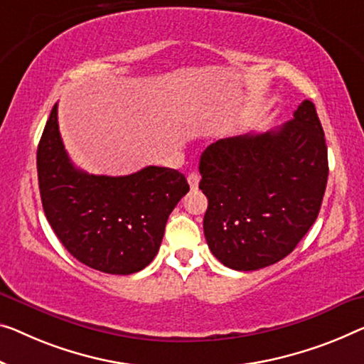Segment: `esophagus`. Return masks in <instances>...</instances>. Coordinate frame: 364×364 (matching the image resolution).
Segmentation results:
<instances>
[{"label": "esophagus", "mask_w": 364, "mask_h": 364, "mask_svg": "<svg viewBox=\"0 0 364 364\" xmlns=\"http://www.w3.org/2000/svg\"><path fill=\"white\" fill-rule=\"evenodd\" d=\"M199 181H200V176H199V173H196V171L189 173V175H188V183H189V188H191V189H198V186H199Z\"/></svg>", "instance_id": "34e87169"}]
</instances>
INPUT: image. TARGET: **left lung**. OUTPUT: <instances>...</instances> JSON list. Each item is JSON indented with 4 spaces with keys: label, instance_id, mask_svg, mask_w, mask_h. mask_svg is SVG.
I'll list each match as a JSON object with an SVG mask.
<instances>
[{
    "label": "left lung",
    "instance_id": "1",
    "mask_svg": "<svg viewBox=\"0 0 364 364\" xmlns=\"http://www.w3.org/2000/svg\"><path fill=\"white\" fill-rule=\"evenodd\" d=\"M199 173L209 200L204 235L214 257L237 271L278 263L316 222L327 186L316 106L306 100L283 127L210 144Z\"/></svg>",
    "mask_w": 364,
    "mask_h": 364
}]
</instances>
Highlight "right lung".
<instances>
[{
	"label": "right lung",
	"mask_w": 364,
	"mask_h": 364,
	"mask_svg": "<svg viewBox=\"0 0 364 364\" xmlns=\"http://www.w3.org/2000/svg\"><path fill=\"white\" fill-rule=\"evenodd\" d=\"M37 175L48 224L70 255L107 274H132L159 253L168 217L189 184L180 171L145 166L127 176L75 166L58 130L57 105L37 147Z\"/></svg>",
	"instance_id": "right-lung-1"
}]
</instances>
